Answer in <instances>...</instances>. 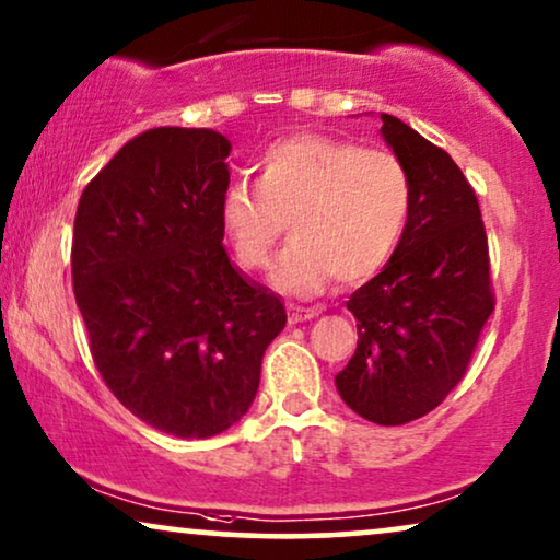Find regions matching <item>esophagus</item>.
Here are the masks:
<instances>
[{"instance_id": "esophagus-1", "label": "esophagus", "mask_w": 560, "mask_h": 560, "mask_svg": "<svg viewBox=\"0 0 560 560\" xmlns=\"http://www.w3.org/2000/svg\"><path fill=\"white\" fill-rule=\"evenodd\" d=\"M317 317V310L315 307H294V304H289V323L296 325V323H307V319Z\"/></svg>"}]
</instances>
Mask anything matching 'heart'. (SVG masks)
<instances>
[{"instance_id": "b5f03b06", "label": "heart", "mask_w": 560, "mask_h": 560, "mask_svg": "<svg viewBox=\"0 0 560 560\" xmlns=\"http://www.w3.org/2000/svg\"><path fill=\"white\" fill-rule=\"evenodd\" d=\"M256 171V189L233 182L222 191L220 228L237 264L256 271L289 220L292 243L271 273L281 292L312 296L332 279L361 284L405 235L412 178L389 151L302 132L268 145Z\"/></svg>"}]
</instances>
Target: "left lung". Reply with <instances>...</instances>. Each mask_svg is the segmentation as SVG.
I'll return each mask as SVG.
<instances>
[{"label": "left lung", "instance_id": "left-lung-1", "mask_svg": "<svg viewBox=\"0 0 560 560\" xmlns=\"http://www.w3.org/2000/svg\"><path fill=\"white\" fill-rule=\"evenodd\" d=\"M382 136L412 178V212L389 264L348 300L358 348L335 376L363 420L405 424L448 397L494 312L489 248L471 184L399 117Z\"/></svg>", "mask_w": 560, "mask_h": 560}]
</instances>
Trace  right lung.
Returning <instances> with one entry per match:
<instances>
[{
  "label": "right lung",
  "instance_id": "1",
  "mask_svg": "<svg viewBox=\"0 0 560 560\" xmlns=\"http://www.w3.org/2000/svg\"><path fill=\"white\" fill-rule=\"evenodd\" d=\"M225 136L153 128L86 184L73 220V294L109 392L176 438H212L248 412L284 330L276 294L222 245Z\"/></svg>",
  "mask_w": 560,
  "mask_h": 560
}]
</instances>
